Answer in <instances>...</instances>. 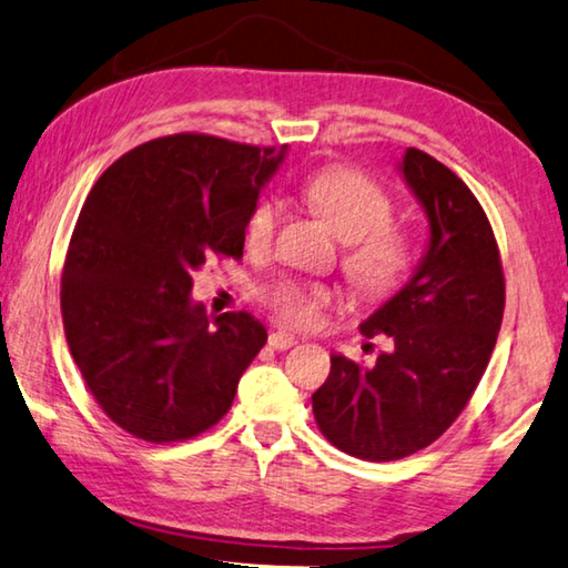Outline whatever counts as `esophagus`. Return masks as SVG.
Here are the masks:
<instances>
[{
    "label": "esophagus",
    "mask_w": 568,
    "mask_h": 568,
    "mask_svg": "<svg viewBox=\"0 0 568 568\" xmlns=\"http://www.w3.org/2000/svg\"><path fill=\"white\" fill-rule=\"evenodd\" d=\"M296 342H300V337H294V334L284 332V329H278V332H272V334H268V345H272V347H274V349H278V352H284V349L294 347Z\"/></svg>",
    "instance_id": "34e87169"
}]
</instances>
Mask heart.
Returning a JSON list of instances; mask_svg holds the SVG:
<instances>
[{"label":"heart","instance_id":"b5f03b06","mask_svg":"<svg viewBox=\"0 0 568 568\" xmlns=\"http://www.w3.org/2000/svg\"><path fill=\"white\" fill-rule=\"evenodd\" d=\"M304 199L332 234L347 244L342 266L359 294L385 296L403 282L410 266V246L399 231L389 226L393 201L375 181L349 169L322 171L304 183ZM276 221L278 203L272 199L258 201L246 221V246L262 251L272 244ZM332 300L329 286L302 282H282L266 294V304L276 317L296 327L317 322Z\"/></svg>","mask_w":568,"mask_h":568}]
</instances>
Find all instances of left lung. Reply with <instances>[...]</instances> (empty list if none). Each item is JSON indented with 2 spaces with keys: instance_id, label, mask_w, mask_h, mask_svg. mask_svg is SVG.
<instances>
[{
  "instance_id": "left-lung-1",
  "label": "left lung",
  "mask_w": 568,
  "mask_h": 568,
  "mask_svg": "<svg viewBox=\"0 0 568 568\" xmlns=\"http://www.w3.org/2000/svg\"><path fill=\"white\" fill-rule=\"evenodd\" d=\"M399 179L427 219L413 276L359 324L393 349L372 367L339 352L312 395L320 430L362 460H399L448 430L478 387L504 320L506 286L490 223L470 189L440 161L407 148Z\"/></svg>"
}]
</instances>
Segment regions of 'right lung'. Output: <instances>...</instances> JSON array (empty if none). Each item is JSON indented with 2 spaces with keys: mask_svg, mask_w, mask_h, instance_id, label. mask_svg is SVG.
I'll return each instance as SVG.
<instances>
[{
  "mask_svg": "<svg viewBox=\"0 0 568 568\" xmlns=\"http://www.w3.org/2000/svg\"><path fill=\"white\" fill-rule=\"evenodd\" d=\"M284 155L158 138L118 158L82 203L62 268L64 337L98 405L135 438L209 430L264 347L262 322L213 317L191 290L213 256L244 254L246 221Z\"/></svg>",
  "mask_w": 568,
  "mask_h": 568,
  "instance_id": "add662e5",
  "label": "right lung"
}]
</instances>
